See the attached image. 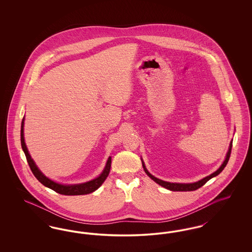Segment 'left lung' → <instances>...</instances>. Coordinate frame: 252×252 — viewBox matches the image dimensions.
<instances>
[{
	"instance_id": "8db88e82",
	"label": "left lung",
	"mask_w": 252,
	"mask_h": 252,
	"mask_svg": "<svg viewBox=\"0 0 252 252\" xmlns=\"http://www.w3.org/2000/svg\"><path fill=\"white\" fill-rule=\"evenodd\" d=\"M231 147H232V142L230 143L228 153H227V156H226V158H225L223 164L220 166V168H219L217 171H216L215 173H213L212 175H210V176L204 178L203 180H199V181L194 182V183H187V184H185V183H171V182H167V181L158 180V179L155 178L154 176H152V175L147 171V169L144 166V162H143V167H144V172L147 174V176H148L150 179H152V180H154L155 182H157L158 184H159L160 186L166 188V189L170 190V191H175V192H178V191H179V192H180V191H181V192L194 191V190H197L198 188L202 187L208 180H210L212 178H214V177H216L217 175H219V174L223 171V169L226 167V165H227V163H228V159H229V157H230Z\"/></svg>"
}]
</instances>
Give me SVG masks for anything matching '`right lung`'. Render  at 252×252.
Wrapping results in <instances>:
<instances>
[{
    "instance_id": "1",
    "label": "right lung",
    "mask_w": 252,
    "mask_h": 252,
    "mask_svg": "<svg viewBox=\"0 0 252 252\" xmlns=\"http://www.w3.org/2000/svg\"><path fill=\"white\" fill-rule=\"evenodd\" d=\"M24 118L22 122V128H21V143H22V147L24 150V154L26 157L27 162L29 164V167L31 169L32 173L34 174V176L36 177V180H38L40 183H42L44 186L48 187L50 189L54 190L55 192H59L60 194H64V195H80V194H87V193H91V192H94L97 190L102 183L107 179V177L109 174L110 171V165H111V158L109 157L108 159V162L106 164V167L104 169L103 173L94 180L88 181L86 183L82 184H75V185H63V184H59L53 180H49L48 178H46L37 168L36 163L34 162V160L32 159L31 156L28 153L27 147L24 143Z\"/></svg>"
}]
</instances>
